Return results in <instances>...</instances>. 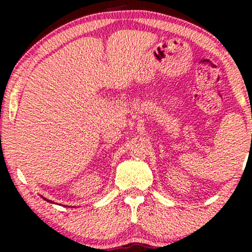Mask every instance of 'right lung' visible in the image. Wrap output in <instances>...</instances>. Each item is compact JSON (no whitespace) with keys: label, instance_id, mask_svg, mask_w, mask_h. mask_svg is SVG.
Segmentation results:
<instances>
[{"label":"right lung","instance_id":"add662e5","mask_svg":"<svg viewBox=\"0 0 252 252\" xmlns=\"http://www.w3.org/2000/svg\"><path fill=\"white\" fill-rule=\"evenodd\" d=\"M42 198H43V199H46V201H47V202H49V203H53V202H51V201H50V199H47V198H44V197H42Z\"/></svg>","mask_w":252,"mask_h":252}]
</instances>
